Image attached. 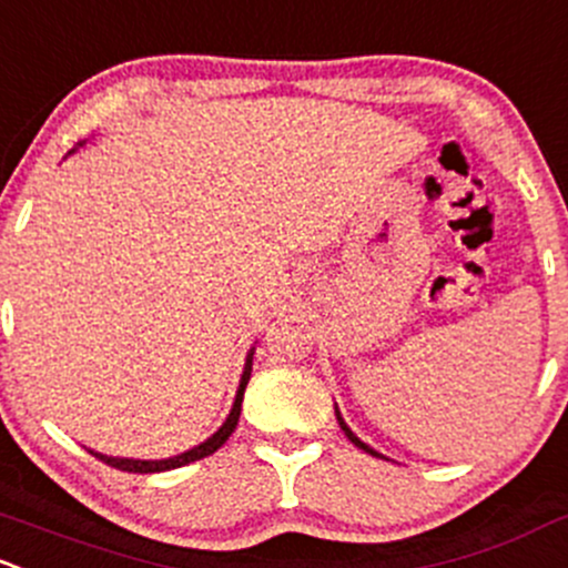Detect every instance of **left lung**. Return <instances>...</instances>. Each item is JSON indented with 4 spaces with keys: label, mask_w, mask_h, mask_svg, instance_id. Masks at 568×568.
Instances as JSON below:
<instances>
[{
    "label": "left lung",
    "mask_w": 568,
    "mask_h": 568,
    "mask_svg": "<svg viewBox=\"0 0 568 568\" xmlns=\"http://www.w3.org/2000/svg\"><path fill=\"white\" fill-rule=\"evenodd\" d=\"M337 422H339V427H343V433H345V435H348V440H351V444H354V446H359V449H364V452H367V455H373V457H381V455H378V452H373V449H369V446H367V444H362V440H359V438H356V435H354V433H351V427H348V425H345V422H343V416H339V414H337Z\"/></svg>",
    "instance_id": "1"
}]
</instances>
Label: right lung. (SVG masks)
<instances>
[{"label": "right lung", "instance_id": "right-lung-1", "mask_svg": "<svg viewBox=\"0 0 568 568\" xmlns=\"http://www.w3.org/2000/svg\"><path fill=\"white\" fill-rule=\"evenodd\" d=\"M73 152H75V149H73ZM250 369H253V351H250V354H247V364H244L242 384H239V392H236V399H234V408H231L229 419H225V425L220 427L217 433L212 435V438L204 440V444H201V446H195V449L184 452V455L171 457V459H119V457L98 455V452H92V455L98 457V459H103V463L111 465V468L128 470V474H158V470L182 468V465L195 463V459H204V457H209V455H214V452H217L220 446H223L225 440L231 438V433H234L236 425H239V414H242V397H244V386H247V381H250Z\"/></svg>", "mask_w": 568, "mask_h": 568}]
</instances>
